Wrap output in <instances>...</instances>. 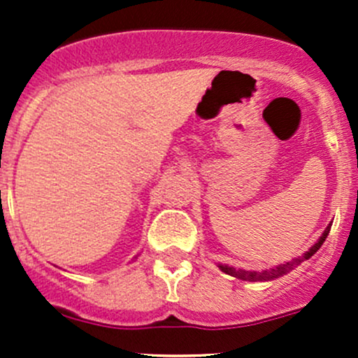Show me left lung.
<instances>
[{
  "instance_id": "left-lung-1",
  "label": "left lung",
  "mask_w": 358,
  "mask_h": 358,
  "mask_svg": "<svg viewBox=\"0 0 358 358\" xmlns=\"http://www.w3.org/2000/svg\"><path fill=\"white\" fill-rule=\"evenodd\" d=\"M329 230H331V225L327 227L326 230H324V234L319 237V241H317V243L313 244V246L310 248L308 251L303 252V256H298V258H294V259H292V262L280 263V265L273 266V268H270V270H259V272H256V270L234 268V266L222 265V263H218V268L222 270L223 273H227V275H232V277H236V279H241V280H249V282H262V280L279 279V277H282V275H286V273H289L291 270L294 268V266L301 265V262H305V259L312 258V256L315 255L317 251H319L320 246H322L324 241L327 239V236H329Z\"/></svg>"
}]
</instances>
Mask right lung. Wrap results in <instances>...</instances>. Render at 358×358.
Here are the masks:
<instances>
[{"label": "right lung", "instance_id": "1", "mask_svg": "<svg viewBox=\"0 0 358 358\" xmlns=\"http://www.w3.org/2000/svg\"><path fill=\"white\" fill-rule=\"evenodd\" d=\"M135 258H136V256H135Z\"/></svg>", "mask_w": 358, "mask_h": 358}]
</instances>
